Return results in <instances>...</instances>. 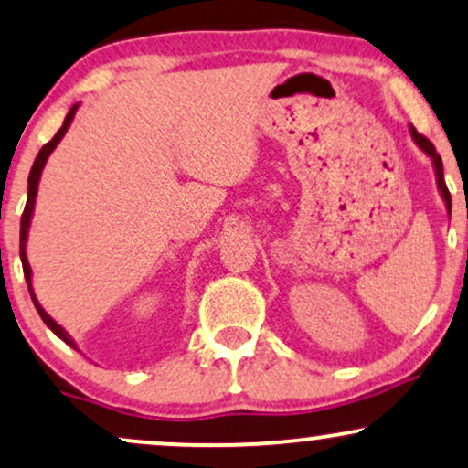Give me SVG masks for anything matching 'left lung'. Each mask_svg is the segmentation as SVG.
<instances>
[{
	"mask_svg": "<svg viewBox=\"0 0 468 468\" xmlns=\"http://www.w3.org/2000/svg\"><path fill=\"white\" fill-rule=\"evenodd\" d=\"M410 134H412L414 144L419 145V148L423 150L425 154L430 156V159H431L433 172H436V185H438V191H441V196H442V200H444V207H447V213H449V216H452V194H449V189H447V183H444V174H442V159H441V154H438L436 148H433V144L430 142V139H425L423 134H420V133H416V128H414V126H410Z\"/></svg>",
	"mask_w": 468,
	"mask_h": 468,
	"instance_id": "left-lung-1",
	"label": "left lung"
}]
</instances>
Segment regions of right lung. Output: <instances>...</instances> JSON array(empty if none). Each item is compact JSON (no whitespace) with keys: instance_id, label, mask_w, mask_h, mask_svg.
Wrapping results in <instances>:
<instances>
[{"instance_id":"right-lung-1","label":"right lung","mask_w":468,"mask_h":468,"mask_svg":"<svg viewBox=\"0 0 468 468\" xmlns=\"http://www.w3.org/2000/svg\"><path fill=\"white\" fill-rule=\"evenodd\" d=\"M78 106L80 104H73L71 109H69V112H67V117H65V122H63V126L58 128V133L54 134L52 137V142H48L41 148V152H38L37 154V159H35V163H32V170H30V176H27V202H26V209H24V216H21V238H19V255H21V263H24V274H26V283H27V290H30V296H32V303H35V307H37V312H38V316L43 318V323L49 326V329L54 331L56 335L60 337V340L63 342H67V345H69L71 348H78V345L76 342H73V337L67 334V331L63 329V326H60L58 323H56V320L49 316L48 312H45L43 309V305L41 303H38V298H37V294H35V290H32V268H30V263H27V255H26V244H27V233H30V222H32V213H35V202H37V191H38V180H41V174H43V167H45V163H48V159H49V154H52V152L56 150V145L60 144V139L65 137V133H67V128L71 126V122H73V115H76V111H78Z\"/></svg>"}]
</instances>
